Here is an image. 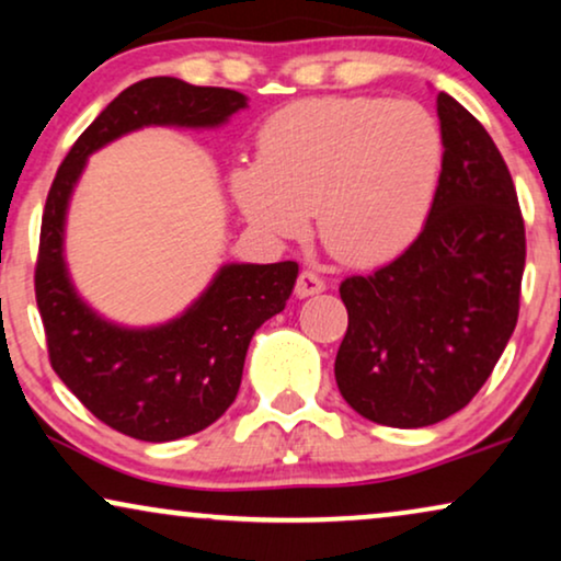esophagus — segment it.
<instances>
[{
  "label": "esophagus",
  "instance_id": "obj_1",
  "mask_svg": "<svg viewBox=\"0 0 561 561\" xmlns=\"http://www.w3.org/2000/svg\"><path fill=\"white\" fill-rule=\"evenodd\" d=\"M325 289V279L316 268H302L300 276H297V285H295V295L297 297H310L318 295Z\"/></svg>",
  "mask_w": 561,
  "mask_h": 561
}]
</instances>
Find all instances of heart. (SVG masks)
<instances>
[{
    "label": "heart",
    "instance_id": "1",
    "mask_svg": "<svg viewBox=\"0 0 561 561\" xmlns=\"http://www.w3.org/2000/svg\"><path fill=\"white\" fill-rule=\"evenodd\" d=\"M443 131L430 111L388 98H308L266 118L256 162L232 188L261 230L300 236L316 211L333 256L378 264L427 222L443 173Z\"/></svg>",
    "mask_w": 561,
    "mask_h": 561
}]
</instances>
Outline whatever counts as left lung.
Wrapping results in <instances>:
<instances>
[{
  "label": "left lung",
  "mask_w": 561,
  "mask_h": 561,
  "mask_svg": "<svg viewBox=\"0 0 561 561\" xmlns=\"http://www.w3.org/2000/svg\"><path fill=\"white\" fill-rule=\"evenodd\" d=\"M437 116L443 173L422 232L391 264L339 287L350 325L336 386L357 414L386 427H427L463 409L520 310L526 225L507 162L445 92Z\"/></svg>",
  "instance_id": "8db88e82"
}]
</instances>
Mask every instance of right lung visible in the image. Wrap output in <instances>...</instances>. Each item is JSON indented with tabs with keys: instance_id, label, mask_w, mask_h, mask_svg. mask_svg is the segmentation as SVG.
<instances>
[{
	"instance_id": "1",
	"label": "right lung",
	"mask_w": 561,
	"mask_h": 561,
	"mask_svg": "<svg viewBox=\"0 0 561 561\" xmlns=\"http://www.w3.org/2000/svg\"><path fill=\"white\" fill-rule=\"evenodd\" d=\"M240 108L245 95L228 88H196L175 77L134 82L80 134L46 196L35 302L48 363L98 420L145 443L194 435L228 411L248 344L261 323L285 310L297 264H230L175 321L147 331L118 329L92 313L69 285L64 211L84 160L105 141L147 124L217 126Z\"/></svg>"
}]
</instances>
